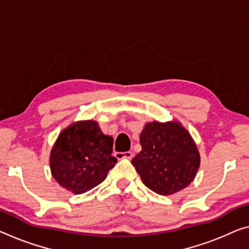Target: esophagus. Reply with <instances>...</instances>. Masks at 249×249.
I'll use <instances>...</instances> for the list:
<instances>
[{"mask_svg": "<svg viewBox=\"0 0 249 249\" xmlns=\"http://www.w3.org/2000/svg\"><path fill=\"white\" fill-rule=\"evenodd\" d=\"M114 156H116L117 159H131L132 158V152L131 151L116 152Z\"/></svg>", "mask_w": 249, "mask_h": 249, "instance_id": "esophagus-1", "label": "esophagus"}]
</instances>
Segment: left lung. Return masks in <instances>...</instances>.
I'll use <instances>...</instances> for the list:
<instances>
[{"label": "left lung", "instance_id": "1", "mask_svg": "<svg viewBox=\"0 0 249 249\" xmlns=\"http://www.w3.org/2000/svg\"><path fill=\"white\" fill-rule=\"evenodd\" d=\"M140 144L142 149L131 162L149 189L171 195L194 180L199 152L179 122H149L140 135Z\"/></svg>", "mask_w": 249, "mask_h": 249}]
</instances>
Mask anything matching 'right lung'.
I'll list each match as a JSON object with an SVG mask.
<instances>
[{"instance_id": "right-lung-1", "label": "right lung", "mask_w": 249, "mask_h": 249, "mask_svg": "<svg viewBox=\"0 0 249 249\" xmlns=\"http://www.w3.org/2000/svg\"><path fill=\"white\" fill-rule=\"evenodd\" d=\"M113 139L98 122L88 120L64 129L52 148L50 168L56 181L73 194H83L105 180L117 163Z\"/></svg>"}]
</instances>
